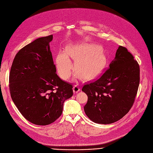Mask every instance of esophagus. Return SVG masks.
Segmentation results:
<instances>
[{"instance_id": "34e87169", "label": "esophagus", "mask_w": 153, "mask_h": 153, "mask_svg": "<svg viewBox=\"0 0 153 153\" xmlns=\"http://www.w3.org/2000/svg\"><path fill=\"white\" fill-rule=\"evenodd\" d=\"M80 90V88L79 87V86H77L76 85H75L74 86V87H73V92L74 93H77Z\"/></svg>"}]
</instances>
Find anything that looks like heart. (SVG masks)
I'll list each match as a JSON object with an SVG mask.
<instances>
[{"label":"heart","instance_id":"obj_1","mask_svg":"<svg viewBox=\"0 0 153 153\" xmlns=\"http://www.w3.org/2000/svg\"><path fill=\"white\" fill-rule=\"evenodd\" d=\"M69 56L77 59L75 67L79 73L76 74V77L82 76L84 80L96 76L102 70L105 62V54L98 45L83 43L68 46L67 53L60 51L56 57L57 71L63 80L68 79L73 70V64Z\"/></svg>","mask_w":153,"mask_h":153}]
</instances>
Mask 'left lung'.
<instances>
[{"label":"left lung","mask_w":153,"mask_h":153,"mask_svg":"<svg viewBox=\"0 0 153 153\" xmlns=\"http://www.w3.org/2000/svg\"><path fill=\"white\" fill-rule=\"evenodd\" d=\"M139 82V63L125 47L119 46L110 67L82 87L88 96L84 106L86 115L100 124L120 120L133 106Z\"/></svg>","instance_id":"1"}]
</instances>
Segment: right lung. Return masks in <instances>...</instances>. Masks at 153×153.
I'll list each match as a JSON object with an SVG mask.
<instances>
[{"label": "right lung", "mask_w": 153, "mask_h": 153, "mask_svg": "<svg viewBox=\"0 0 153 153\" xmlns=\"http://www.w3.org/2000/svg\"><path fill=\"white\" fill-rule=\"evenodd\" d=\"M53 35L38 38L20 50L9 76L11 97L29 122L47 125L62 114L63 102L73 94V85L56 73L50 51Z\"/></svg>", "instance_id": "1"}]
</instances>
